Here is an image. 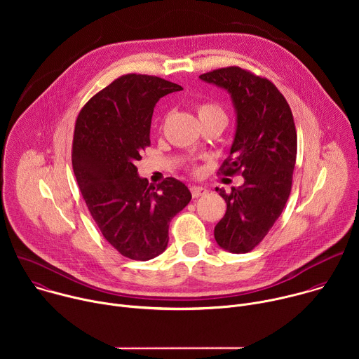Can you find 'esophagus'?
Returning <instances> with one entry per match:
<instances>
[{
    "mask_svg": "<svg viewBox=\"0 0 359 359\" xmlns=\"http://www.w3.org/2000/svg\"><path fill=\"white\" fill-rule=\"evenodd\" d=\"M190 193H191V196H193L194 198H197V197H200V196L208 194V189L198 187V186H190Z\"/></svg>",
    "mask_w": 359,
    "mask_h": 359,
    "instance_id": "34e87169",
    "label": "esophagus"
}]
</instances>
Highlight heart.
I'll list each match as a JSON object with an SVG mask.
<instances>
[{
	"label": "heart",
	"mask_w": 359,
	"mask_h": 359,
	"mask_svg": "<svg viewBox=\"0 0 359 359\" xmlns=\"http://www.w3.org/2000/svg\"><path fill=\"white\" fill-rule=\"evenodd\" d=\"M194 109H196L200 121L213 119V118H224L226 119L223 108L219 104H216V102H198V104H196ZM197 170H198L197 168H193V172H197Z\"/></svg>",
	"instance_id": "heart-1"
}]
</instances>
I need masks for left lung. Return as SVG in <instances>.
Returning <instances> with one entry per match:
<instances>
[{
  "label": "left lung",
  "mask_w": 359,
  "mask_h": 359,
  "mask_svg": "<svg viewBox=\"0 0 359 359\" xmlns=\"http://www.w3.org/2000/svg\"><path fill=\"white\" fill-rule=\"evenodd\" d=\"M200 79L231 95L237 129L220 173L244 177V184L230 193L216 187L227 210L215 227V238L230 252H248L267 236L291 193L297 159L292 112L271 81L240 67L219 68Z\"/></svg>",
  "instance_id": "1"
}]
</instances>
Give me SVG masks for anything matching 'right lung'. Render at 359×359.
I'll return each instance as SVG.
<instances>
[{
    "label": "right lung",
    "instance_id": "obj_1",
    "mask_svg": "<svg viewBox=\"0 0 359 359\" xmlns=\"http://www.w3.org/2000/svg\"><path fill=\"white\" fill-rule=\"evenodd\" d=\"M180 89L159 76L126 74L93 95L76 118L72 168L82 197L107 241L130 260L166 250L169 223L191 198L180 180L153 186L135 166L150 146L158 100Z\"/></svg>",
    "mask_w": 359,
    "mask_h": 359
}]
</instances>
